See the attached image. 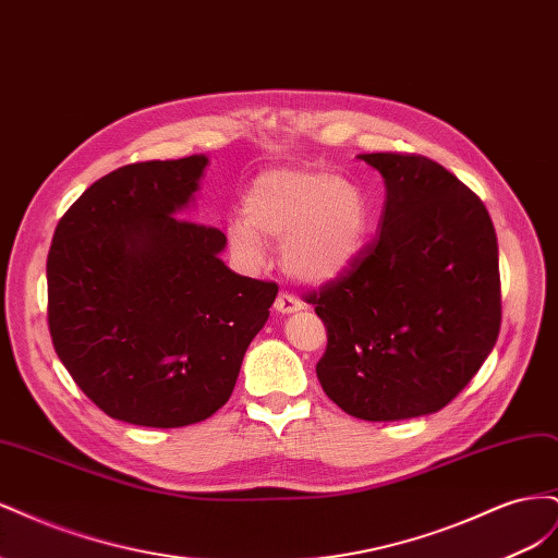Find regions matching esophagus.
<instances>
[{
	"label": "esophagus",
	"mask_w": 558,
	"mask_h": 558,
	"mask_svg": "<svg viewBox=\"0 0 558 558\" xmlns=\"http://www.w3.org/2000/svg\"><path fill=\"white\" fill-rule=\"evenodd\" d=\"M275 310H277L279 314H295V312L302 310V302L295 300V298L289 295V293H279V298L275 300Z\"/></svg>",
	"instance_id": "1"
}]
</instances>
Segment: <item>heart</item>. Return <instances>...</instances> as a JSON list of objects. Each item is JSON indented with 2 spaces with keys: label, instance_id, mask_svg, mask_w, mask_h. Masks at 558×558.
Segmentation results:
<instances>
[{
  "label": "heart",
  "instance_id": "1",
  "mask_svg": "<svg viewBox=\"0 0 558 558\" xmlns=\"http://www.w3.org/2000/svg\"><path fill=\"white\" fill-rule=\"evenodd\" d=\"M367 228L369 205L359 183L316 167H272L253 179L244 214L230 218L226 238L248 269L265 263L267 240H277L286 275L326 286L356 265Z\"/></svg>",
  "mask_w": 558,
  "mask_h": 558
}]
</instances>
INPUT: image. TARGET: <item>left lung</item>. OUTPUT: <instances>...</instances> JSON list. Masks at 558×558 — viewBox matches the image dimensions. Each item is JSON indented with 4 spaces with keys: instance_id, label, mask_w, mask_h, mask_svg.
Here are the masks:
<instances>
[{
    "instance_id": "8db88e82",
    "label": "left lung",
    "mask_w": 558,
    "mask_h": 558,
    "mask_svg": "<svg viewBox=\"0 0 558 558\" xmlns=\"http://www.w3.org/2000/svg\"><path fill=\"white\" fill-rule=\"evenodd\" d=\"M386 185L379 238L310 298L328 328L326 396L363 421L442 410L500 330L498 242L482 199L424 156L363 154Z\"/></svg>"
}]
</instances>
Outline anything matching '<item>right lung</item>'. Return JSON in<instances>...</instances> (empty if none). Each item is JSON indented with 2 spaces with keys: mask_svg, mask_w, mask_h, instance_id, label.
Instances as JSON below:
<instances>
[{
  "mask_svg": "<svg viewBox=\"0 0 558 558\" xmlns=\"http://www.w3.org/2000/svg\"><path fill=\"white\" fill-rule=\"evenodd\" d=\"M207 156L125 165L70 207L48 251L58 359L99 410L148 428L228 402L277 283L221 260L223 230L185 221Z\"/></svg>",
  "mask_w": 558,
  "mask_h": 558,
  "instance_id": "obj_1",
  "label": "right lung"
}]
</instances>
